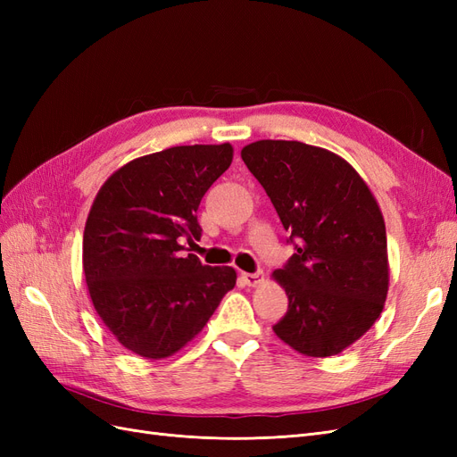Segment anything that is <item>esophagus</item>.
<instances>
[{
  "label": "esophagus",
  "mask_w": 457,
  "mask_h": 457,
  "mask_svg": "<svg viewBox=\"0 0 457 457\" xmlns=\"http://www.w3.org/2000/svg\"><path fill=\"white\" fill-rule=\"evenodd\" d=\"M240 276H242V280H244L247 286H252V287L261 286L262 282H265V272H262V270H257V272H242Z\"/></svg>",
  "instance_id": "34e87169"
}]
</instances>
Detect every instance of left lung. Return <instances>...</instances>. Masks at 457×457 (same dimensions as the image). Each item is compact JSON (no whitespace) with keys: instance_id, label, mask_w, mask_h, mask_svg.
<instances>
[{"instance_id":"8db88e82","label":"left lung","mask_w":457,"mask_h":457,"mask_svg":"<svg viewBox=\"0 0 457 457\" xmlns=\"http://www.w3.org/2000/svg\"><path fill=\"white\" fill-rule=\"evenodd\" d=\"M242 160L295 245L272 272L289 301L274 334L301 354H339L378 320L389 289L378 200L349 162L320 146L255 141Z\"/></svg>"}]
</instances>
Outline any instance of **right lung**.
Segmentation results:
<instances>
[{
	"label": "right lung",
	"instance_id": "1",
	"mask_svg": "<svg viewBox=\"0 0 457 457\" xmlns=\"http://www.w3.org/2000/svg\"><path fill=\"white\" fill-rule=\"evenodd\" d=\"M232 146H171L121 165L96 192L84 230L93 307L128 351L160 361L181 351L237 286L232 267L185 255L200 240L198 205Z\"/></svg>",
	"mask_w": 457,
	"mask_h": 457
}]
</instances>
